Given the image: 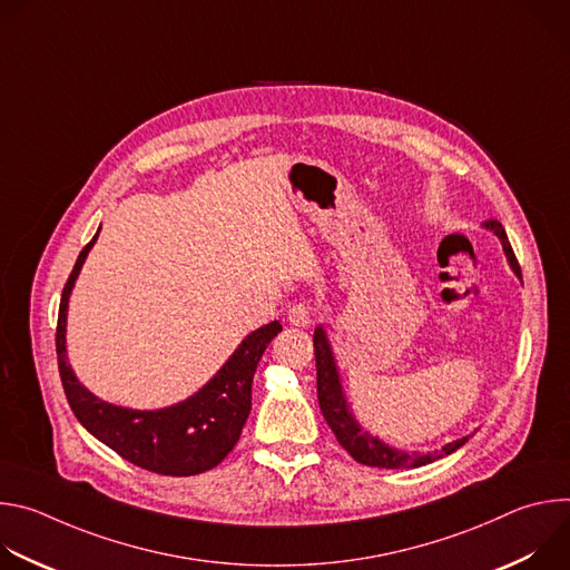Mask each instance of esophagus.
I'll list each match as a JSON object with an SVG mask.
<instances>
[{"label": "esophagus", "mask_w": 570, "mask_h": 570, "mask_svg": "<svg viewBox=\"0 0 570 570\" xmlns=\"http://www.w3.org/2000/svg\"><path fill=\"white\" fill-rule=\"evenodd\" d=\"M288 322L295 324V327H308V324L313 322V311H311V306H306V304H302V302L293 304V306L288 308Z\"/></svg>", "instance_id": "obj_1"}]
</instances>
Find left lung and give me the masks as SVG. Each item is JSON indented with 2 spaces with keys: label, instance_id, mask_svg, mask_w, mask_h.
Instances as JSON below:
<instances>
[{
  "label": "left lung",
  "instance_id": "1",
  "mask_svg": "<svg viewBox=\"0 0 570 570\" xmlns=\"http://www.w3.org/2000/svg\"><path fill=\"white\" fill-rule=\"evenodd\" d=\"M484 227H490L503 243V250L508 255V262L512 266V271L521 277V266L517 262V255L510 246L508 234L503 229V225L499 220H484ZM313 350H315V370H317V403L322 417L327 420L330 429L334 431L338 444L361 464L367 466H379V469H411V466H424L442 455H449L453 451H458L464 442H469L471 435L455 440L446 446H442V451H435L433 455H420V453H403L396 451L387 444H383L379 438H372L367 431H363L354 415L350 413V405L345 401L341 381H338V370L334 363V354L330 347L327 336H324V330L317 327L313 334Z\"/></svg>",
  "mask_w": 570,
  "mask_h": 570
}]
</instances>
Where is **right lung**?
Here are the masks:
<instances>
[{"label": "right lung", "instance_id": "obj_1", "mask_svg": "<svg viewBox=\"0 0 570 570\" xmlns=\"http://www.w3.org/2000/svg\"><path fill=\"white\" fill-rule=\"evenodd\" d=\"M99 232L80 250L62 288L56 354L65 396L76 420L124 460L159 475H196L220 464L240 438L253 409V379L268 343L282 332L275 320L253 332L216 376L187 401L165 411H128L97 399L78 383L65 354V322L71 286Z\"/></svg>", "mask_w": 570, "mask_h": 570}]
</instances>
